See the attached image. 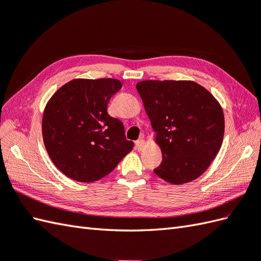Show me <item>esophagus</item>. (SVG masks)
Returning <instances> with one entry per match:
<instances>
[{"label":"esophagus","mask_w":261,"mask_h":261,"mask_svg":"<svg viewBox=\"0 0 261 261\" xmlns=\"http://www.w3.org/2000/svg\"><path fill=\"white\" fill-rule=\"evenodd\" d=\"M144 147V140L143 139H139V140L136 142V149L138 151H141Z\"/></svg>","instance_id":"1"}]
</instances>
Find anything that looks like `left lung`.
Instances as JSON below:
<instances>
[{
    "mask_svg": "<svg viewBox=\"0 0 261 261\" xmlns=\"http://www.w3.org/2000/svg\"><path fill=\"white\" fill-rule=\"evenodd\" d=\"M137 90L162 151L154 173L173 185L200 177L222 143L225 118L219 102L193 81L147 80Z\"/></svg>",
    "mask_w": 261,
    "mask_h": 261,
    "instance_id": "1",
    "label": "left lung"
}]
</instances>
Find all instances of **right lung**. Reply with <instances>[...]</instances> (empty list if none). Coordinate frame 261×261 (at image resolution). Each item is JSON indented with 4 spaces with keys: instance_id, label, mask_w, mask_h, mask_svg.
I'll return each mask as SVG.
<instances>
[{
    "instance_id": "add662e5",
    "label": "right lung",
    "mask_w": 261,
    "mask_h": 261,
    "mask_svg": "<svg viewBox=\"0 0 261 261\" xmlns=\"http://www.w3.org/2000/svg\"><path fill=\"white\" fill-rule=\"evenodd\" d=\"M121 87L117 79H75L48 100L42 120L43 141L52 162L66 177L93 182L132 150L123 123L107 111Z\"/></svg>"
}]
</instances>
